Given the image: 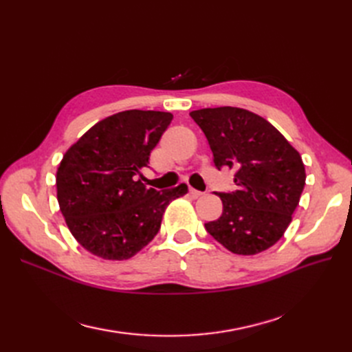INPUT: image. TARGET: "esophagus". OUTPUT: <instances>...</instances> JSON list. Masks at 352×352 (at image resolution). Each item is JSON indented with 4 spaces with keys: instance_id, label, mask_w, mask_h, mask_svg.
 <instances>
[{
    "instance_id": "obj_1",
    "label": "esophagus",
    "mask_w": 352,
    "mask_h": 352,
    "mask_svg": "<svg viewBox=\"0 0 352 352\" xmlns=\"http://www.w3.org/2000/svg\"><path fill=\"white\" fill-rule=\"evenodd\" d=\"M189 195H190V198H198V197L202 195V192H201V190H197L194 188H190L189 189Z\"/></svg>"
}]
</instances>
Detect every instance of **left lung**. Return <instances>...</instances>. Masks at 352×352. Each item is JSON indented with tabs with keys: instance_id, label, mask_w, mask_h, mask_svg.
<instances>
[{
	"instance_id": "obj_1",
	"label": "left lung",
	"mask_w": 352,
	"mask_h": 352,
	"mask_svg": "<svg viewBox=\"0 0 352 352\" xmlns=\"http://www.w3.org/2000/svg\"><path fill=\"white\" fill-rule=\"evenodd\" d=\"M204 132L217 170H235V189L216 192L223 202L210 235L233 254L270 248L289 226L305 185V167L295 148L263 117L236 107L190 111Z\"/></svg>"
}]
</instances>
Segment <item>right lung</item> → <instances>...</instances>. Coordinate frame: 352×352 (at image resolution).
I'll use <instances>...</instances> for the list:
<instances>
[{"label":"right lung","mask_w":352,"mask_h":352,"mask_svg":"<svg viewBox=\"0 0 352 352\" xmlns=\"http://www.w3.org/2000/svg\"><path fill=\"white\" fill-rule=\"evenodd\" d=\"M164 111L127 110L94 124L63 157L57 199L85 250L105 260H127L150 243L166 207L188 186L157 190L138 175L172 123Z\"/></svg>","instance_id":"add662e5"}]
</instances>
